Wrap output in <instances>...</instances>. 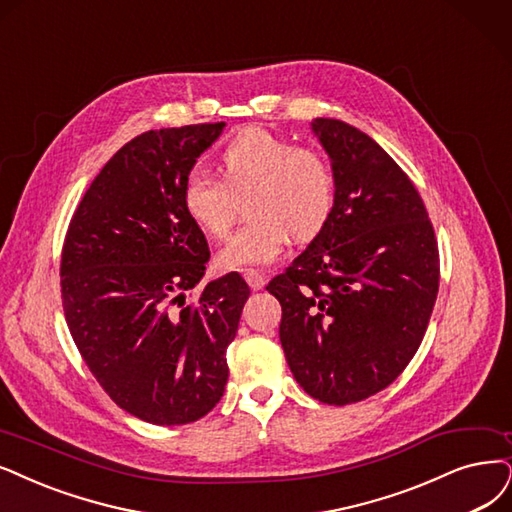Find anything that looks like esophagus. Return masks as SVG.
<instances>
[{"label":"esophagus","mask_w":512,"mask_h":512,"mask_svg":"<svg viewBox=\"0 0 512 512\" xmlns=\"http://www.w3.org/2000/svg\"><path fill=\"white\" fill-rule=\"evenodd\" d=\"M244 280L246 282H249V287L251 289H255V291H259V289H263V287H266V276H263L261 272H257V270H244Z\"/></svg>","instance_id":"obj_1"}]
</instances>
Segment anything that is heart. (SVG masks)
<instances>
[{
  "label": "heart",
  "instance_id": "obj_1",
  "mask_svg": "<svg viewBox=\"0 0 512 512\" xmlns=\"http://www.w3.org/2000/svg\"><path fill=\"white\" fill-rule=\"evenodd\" d=\"M217 178L189 173L181 185L187 219L211 238L230 232L236 204L249 217L223 244L217 263L244 270L272 263L289 238L310 242L329 225L337 183L329 160L312 147H297L266 128H244L219 151Z\"/></svg>",
  "mask_w": 512,
  "mask_h": 512
}]
</instances>
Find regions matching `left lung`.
I'll use <instances>...</instances> for the list:
<instances>
[{
	"label": "left lung",
	"mask_w": 512,
	"mask_h": 512,
	"mask_svg": "<svg viewBox=\"0 0 512 512\" xmlns=\"http://www.w3.org/2000/svg\"><path fill=\"white\" fill-rule=\"evenodd\" d=\"M335 211L266 287L282 306L280 344L297 384L327 405L390 386L418 352L439 293V246L411 179L363 130L316 118Z\"/></svg>",
	"instance_id": "left-lung-1"
}]
</instances>
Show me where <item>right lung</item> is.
I'll return each instance as SVG.
<instances>
[{
	"label": "right lung",
	"instance_id": "right-lung-1",
	"mask_svg": "<svg viewBox=\"0 0 512 512\" xmlns=\"http://www.w3.org/2000/svg\"><path fill=\"white\" fill-rule=\"evenodd\" d=\"M225 122L128 141L75 208L61 255L67 327L111 401L156 426L196 422L227 384L251 289L230 272L198 289L211 257L181 206L183 179Z\"/></svg>",
	"mask_w": 512,
	"mask_h": 512
}]
</instances>
